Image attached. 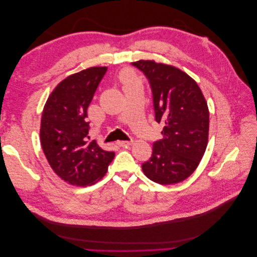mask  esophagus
Masks as SVG:
<instances>
[{
    "label": "esophagus",
    "instance_id": "obj_1",
    "mask_svg": "<svg viewBox=\"0 0 257 257\" xmlns=\"http://www.w3.org/2000/svg\"><path fill=\"white\" fill-rule=\"evenodd\" d=\"M116 145H118L119 147H125V148H127V147L133 145V142H132V141H130V142H116Z\"/></svg>",
    "mask_w": 257,
    "mask_h": 257
}]
</instances>
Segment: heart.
<instances>
[{"instance_id": "1", "label": "heart", "mask_w": 257, "mask_h": 257, "mask_svg": "<svg viewBox=\"0 0 257 257\" xmlns=\"http://www.w3.org/2000/svg\"><path fill=\"white\" fill-rule=\"evenodd\" d=\"M121 80L124 84L126 83H130V82H134L135 81V77L133 75V73H132L131 71H124L122 74H121Z\"/></svg>"}]
</instances>
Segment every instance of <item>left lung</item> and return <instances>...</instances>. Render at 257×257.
I'll return each instance as SVG.
<instances>
[{
  "instance_id": "8db88e82",
  "label": "left lung",
  "mask_w": 257,
  "mask_h": 257,
  "mask_svg": "<svg viewBox=\"0 0 257 257\" xmlns=\"http://www.w3.org/2000/svg\"><path fill=\"white\" fill-rule=\"evenodd\" d=\"M132 65L149 80L155 120L164 124L163 138L153 143L143 172L160 184L181 182L197 168L207 148L209 109L205 96L196 81L175 66L151 60Z\"/></svg>"
}]
</instances>
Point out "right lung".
Here are the masks:
<instances>
[{
    "instance_id": "right-lung-1",
    "label": "right lung",
    "mask_w": 257,
    "mask_h": 257,
    "mask_svg": "<svg viewBox=\"0 0 257 257\" xmlns=\"http://www.w3.org/2000/svg\"><path fill=\"white\" fill-rule=\"evenodd\" d=\"M106 72V66H95L66 77L44 107L40 131L43 151L53 172L72 185L94 184L114 158V152L88 141L87 110Z\"/></svg>"
}]
</instances>
